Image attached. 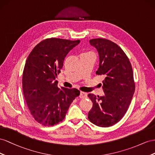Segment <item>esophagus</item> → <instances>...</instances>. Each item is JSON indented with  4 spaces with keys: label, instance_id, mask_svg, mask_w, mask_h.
Segmentation results:
<instances>
[{
    "label": "esophagus",
    "instance_id": "34e87169",
    "mask_svg": "<svg viewBox=\"0 0 155 155\" xmlns=\"http://www.w3.org/2000/svg\"><path fill=\"white\" fill-rule=\"evenodd\" d=\"M79 97L81 99H84V98H86V97H87V94L85 92L81 91V94H80V95H79Z\"/></svg>",
    "mask_w": 155,
    "mask_h": 155
}]
</instances>
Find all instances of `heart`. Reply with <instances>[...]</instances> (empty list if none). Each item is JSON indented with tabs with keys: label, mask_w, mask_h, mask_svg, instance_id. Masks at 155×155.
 I'll use <instances>...</instances> for the list:
<instances>
[{
	"label": "heart",
	"mask_w": 155,
	"mask_h": 155,
	"mask_svg": "<svg viewBox=\"0 0 155 155\" xmlns=\"http://www.w3.org/2000/svg\"><path fill=\"white\" fill-rule=\"evenodd\" d=\"M88 53L89 52H85V53H84V54H88Z\"/></svg>",
	"instance_id": "heart-1"
}]
</instances>
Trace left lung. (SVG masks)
<instances>
[{"mask_svg":"<svg viewBox=\"0 0 155 155\" xmlns=\"http://www.w3.org/2000/svg\"><path fill=\"white\" fill-rule=\"evenodd\" d=\"M99 56L96 74L103 75L104 96L88 94L93 107L88 119L94 125L108 127L116 124L125 116L135 91V84L130 61L121 47L107 39L90 40Z\"/></svg>","mask_w":155,"mask_h":155,"instance_id":"1","label":"left lung"}]
</instances>
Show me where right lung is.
<instances>
[{
    "mask_svg": "<svg viewBox=\"0 0 155 155\" xmlns=\"http://www.w3.org/2000/svg\"><path fill=\"white\" fill-rule=\"evenodd\" d=\"M49 38L31 51L23 73V91L30 112L37 122L52 126L62 121L70 104L80 91L58 87L56 78L68 52L80 43Z\"/></svg>",
    "mask_w": 155,
    "mask_h": 155,
    "instance_id": "obj_1",
    "label": "right lung"
}]
</instances>
